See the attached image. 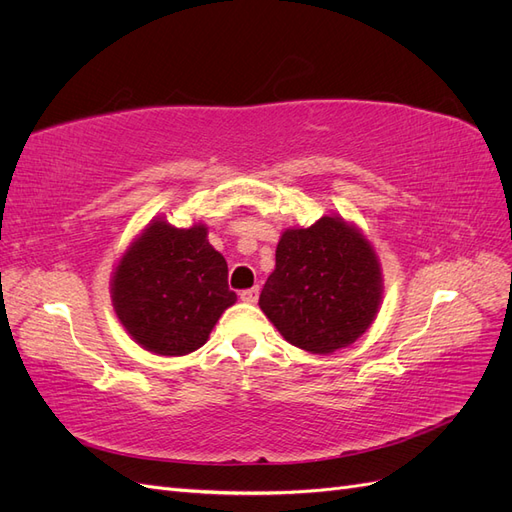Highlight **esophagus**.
Masks as SVG:
<instances>
[{"label": "esophagus", "mask_w": 512, "mask_h": 512, "mask_svg": "<svg viewBox=\"0 0 512 512\" xmlns=\"http://www.w3.org/2000/svg\"><path fill=\"white\" fill-rule=\"evenodd\" d=\"M258 294H260V290H258V286H254V288L241 290L239 297H241L243 303H256V301H258Z\"/></svg>", "instance_id": "obj_1"}]
</instances>
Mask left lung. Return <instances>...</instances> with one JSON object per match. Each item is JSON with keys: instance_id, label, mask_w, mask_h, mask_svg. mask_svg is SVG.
<instances>
[{"instance_id": "obj_1", "label": "left lung", "mask_w": 512, "mask_h": 512, "mask_svg": "<svg viewBox=\"0 0 512 512\" xmlns=\"http://www.w3.org/2000/svg\"><path fill=\"white\" fill-rule=\"evenodd\" d=\"M382 288L374 245L359 226L333 213L282 232L258 305L288 344L331 354L374 324Z\"/></svg>"}]
</instances>
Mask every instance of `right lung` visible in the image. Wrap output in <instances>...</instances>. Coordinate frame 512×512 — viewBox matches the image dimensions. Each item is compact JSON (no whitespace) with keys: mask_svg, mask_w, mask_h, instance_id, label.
<instances>
[{"mask_svg":"<svg viewBox=\"0 0 512 512\" xmlns=\"http://www.w3.org/2000/svg\"><path fill=\"white\" fill-rule=\"evenodd\" d=\"M196 222L177 228L151 220L121 254L111 301L134 342L160 356H183L207 344L215 322L235 305L228 265Z\"/></svg>","mask_w":512,"mask_h":512,"instance_id":"add662e5","label":"right lung"}]
</instances>
